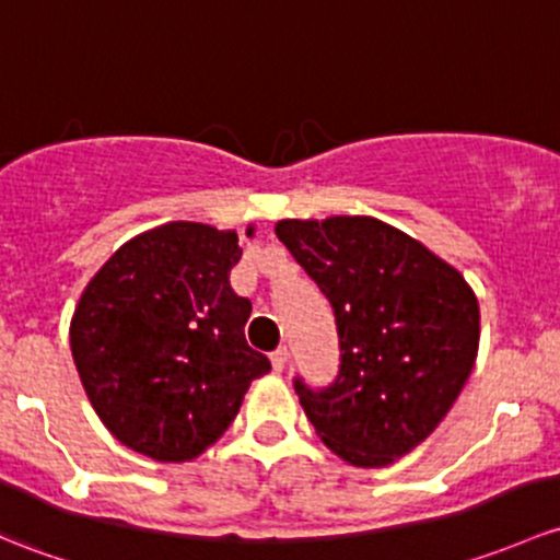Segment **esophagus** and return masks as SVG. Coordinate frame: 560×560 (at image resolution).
I'll return each mask as SVG.
<instances>
[{
  "mask_svg": "<svg viewBox=\"0 0 560 560\" xmlns=\"http://www.w3.org/2000/svg\"><path fill=\"white\" fill-rule=\"evenodd\" d=\"M270 362H273L276 373H281V370L287 368V362H290V351H287V349H276L273 354H270Z\"/></svg>",
  "mask_w": 560,
  "mask_h": 560,
  "instance_id": "1",
  "label": "esophagus"
}]
</instances>
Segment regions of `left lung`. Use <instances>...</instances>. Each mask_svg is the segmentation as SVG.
<instances>
[{"label": "left lung", "mask_w": 560, "mask_h": 560, "mask_svg": "<svg viewBox=\"0 0 560 560\" xmlns=\"http://www.w3.org/2000/svg\"><path fill=\"white\" fill-rule=\"evenodd\" d=\"M276 235L329 300L340 364L329 386L292 384L329 451L384 467L423 443L472 373L478 298L427 246L373 217L284 220Z\"/></svg>", "instance_id": "obj_1"}]
</instances>
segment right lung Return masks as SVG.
Returning <instances> with one entry per match:
<instances>
[{"mask_svg":"<svg viewBox=\"0 0 560 560\" xmlns=\"http://www.w3.org/2000/svg\"><path fill=\"white\" fill-rule=\"evenodd\" d=\"M238 235L168 222L115 252L82 292L72 357L104 427L155 462H190L225 434L270 370L231 290Z\"/></svg>","mask_w":560,"mask_h":560,"instance_id":"1","label":"right lung"}]
</instances>
